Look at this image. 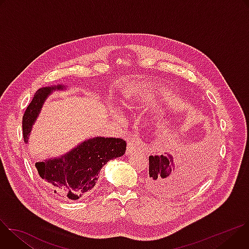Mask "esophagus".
Masks as SVG:
<instances>
[{"mask_svg": "<svg viewBox=\"0 0 249 249\" xmlns=\"http://www.w3.org/2000/svg\"><path fill=\"white\" fill-rule=\"evenodd\" d=\"M140 149H141V147L139 146V144L137 143L136 141L130 140V141H128V143H127L126 154H127V155H130L131 153H133V152H135V151H137V150H140Z\"/></svg>", "mask_w": 249, "mask_h": 249, "instance_id": "esophagus-1", "label": "esophagus"}]
</instances>
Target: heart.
<instances>
[{
	"label": "heart",
	"mask_w": 249,
	"mask_h": 249,
	"mask_svg": "<svg viewBox=\"0 0 249 249\" xmlns=\"http://www.w3.org/2000/svg\"><path fill=\"white\" fill-rule=\"evenodd\" d=\"M124 104H125V105H126V106H127V105H128V102H126V103H124ZM114 115H115V117H116V118H119V115H118V114H117V113H115V114H114Z\"/></svg>",
	"instance_id": "b5f03b06"
}]
</instances>
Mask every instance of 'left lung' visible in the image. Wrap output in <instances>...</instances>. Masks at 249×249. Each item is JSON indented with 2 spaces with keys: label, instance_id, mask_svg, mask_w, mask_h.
<instances>
[{
  "label": "left lung",
  "instance_id": "1",
  "mask_svg": "<svg viewBox=\"0 0 249 249\" xmlns=\"http://www.w3.org/2000/svg\"><path fill=\"white\" fill-rule=\"evenodd\" d=\"M208 160H199L194 165H177L169 154L149 157L147 185L158 196H172L180 193L190 184L202 181L210 169Z\"/></svg>",
  "mask_w": 249,
  "mask_h": 249
}]
</instances>
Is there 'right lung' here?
Listing matches in <instances>:
<instances>
[{
	"mask_svg": "<svg viewBox=\"0 0 249 249\" xmlns=\"http://www.w3.org/2000/svg\"><path fill=\"white\" fill-rule=\"evenodd\" d=\"M64 87H48L35 92L22 117V134L27 142L32 124L48 94ZM126 151V142L120 138L89 139L60 159L35 163L39 176L50 191L60 199L78 200L89 195L97 182L102 166L119 158Z\"/></svg>",
	"mask_w": 249,
	"mask_h": 249,
	"instance_id": "obj_1",
	"label": "right lung"
}]
</instances>
